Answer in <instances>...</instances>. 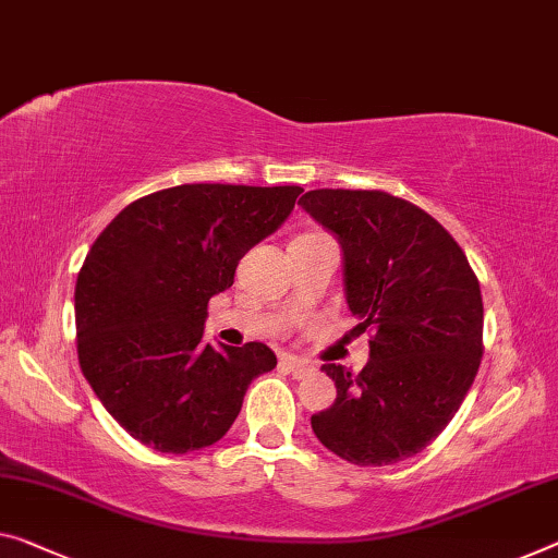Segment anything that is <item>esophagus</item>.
<instances>
[{"mask_svg":"<svg viewBox=\"0 0 558 558\" xmlns=\"http://www.w3.org/2000/svg\"><path fill=\"white\" fill-rule=\"evenodd\" d=\"M281 366L287 368V372L294 376V379H306V376L314 374V366L302 362V359H294V356H287L284 362H281Z\"/></svg>","mask_w":558,"mask_h":558,"instance_id":"34e87169","label":"esophagus"}]
</instances>
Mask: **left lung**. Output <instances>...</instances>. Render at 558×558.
<instances>
[{"label":"left lung","instance_id":"8db88e82","mask_svg":"<svg viewBox=\"0 0 558 558\" xmlns=\"http://www.w3.org/2000/svg\"><path fill=\"white\" fill-rule=\"evenodd\" d=\"M299 204L339 236L359 374L324 364L337 399L312 416L324 447L387 466L428 447L457 414L484 356V302L466 254L432 214L381 190H314Z\"/></svg>","mask_w":558,"mask_h":558}]
</instances>
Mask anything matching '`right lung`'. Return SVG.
Masks as SVG:
<instances>
[{
    "label": "right lung",
    "mask_w": 558,
    "mask_h": 558,
    "mask_svg": "<svg viewBox=\"0 0 558 558\" xmlns=\"http://www.w3.org/2000/svg\"><path fill=\"white\" fill-rule=\"evenodd\" d=\"M302 186L182 184L132 202L94 239L74 289L82 374L119 426L165 453L217 444L252 379L277 366L262 341L204 344L209 299L269 236Z\"/></svg>",
    "instance_id": "right-lung-1"
}]
</instances>
